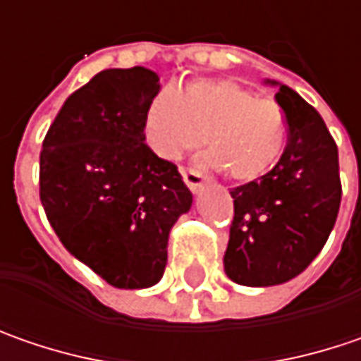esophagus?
<instances>
[{
  "mask_svg": "<svg viewBox=\"0 0 361 361\" xmlns=\"http://www.w3.org/2000/svg\"><path fill=\"white\" fill-rule=\"evenodd\" d=\"M181 178H183L185 185H188L194 194H197V192L204 188V183H206V178H204L200 171H196V169H181Z\"/></svg>",
  "mask_w": 361,
  "mask_h": 361,
  "instance_id": "1",
  "label": "esophagus"
}]
</instances>
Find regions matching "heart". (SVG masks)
Listing matches in <instances>:
<instances>
[{
    "label": "heart",
    "mask_w": 361,
    "mask_h": 361,
    "mask_svg": "<svg viewBox=\"0 0 361 361\" xmlns=\"http://www.w3.org/2000/svg\"><path fill=\"white\" fill-rule=\"evenodd\" d=\"M141 131L145 145L164 161H178L204 143L206 164L236 181L267 176L281 159L289 125L274 101L226 78H200L157 92L145 106Z\"/></svg>",
    "instance_id": "1"
}]
</instances>
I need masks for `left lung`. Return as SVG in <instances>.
Listing matches in <instances>:
<instances>
[{"label":"left lung","instance_id":"8db88e82","mask_svg":"<svg viewBox=\"0 0 361 361\" xmlns=\"http://www.w3.org/2000/svg\"><path fill=\"white\" fill-rule=\"evenodd\" d=\"M264 85L276 87L289 139L267 176L230 192L234 220L224 271L244 287H273L303 273L327 243L341 202L337 145L322 115L293 88Z\"/></svg>","mask_w":361,"mask_h":361}]
</instances>
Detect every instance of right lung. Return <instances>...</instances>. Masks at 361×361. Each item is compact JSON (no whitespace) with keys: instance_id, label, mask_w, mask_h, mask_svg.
I'll use <instances>...</instances> for the list:
<instances>
[{"instance_id":"obj_1","label":"right lung","mask_w":361,"mask_h":361,"mask_svg":"<svg viewBox=\"0 0 361 361\" xmlns=\"http://www.w3.org/2000/svg\"><path fill=\"white\" fill-rule=\"evenodd\" d=\"M157 72L133 66L92 76L72 92L39 153V200L74 259L117 289L161 281L167 240L192 192L178 167L153 155L141 123Z\"/></svg>"}]
</instances>
